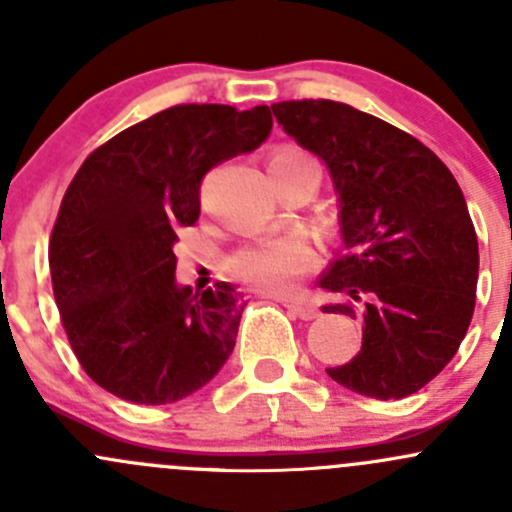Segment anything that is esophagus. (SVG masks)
I'll list each match as a JSON object with an SVG mask.
<instances>
[{
  "instance_id": "obj_1",
  "label": "esophagus",
  "mask_w": 512,
  "mask_h": 512,
  "mask_svg": "<svg viewBox=\"0 0 512 512\" xmlns=\"http://www.w3.org/2000/svg\"><path fill=\"white\" fill-rule=\"evenodd\" d=\"M285 307L289 309V312L292 314H297L299 319H314L317 317V309L312 307V304H307V302H299V299H287L285 302Z\"/></svg>"
}]
</instances>
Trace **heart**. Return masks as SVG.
Returning <instances> with one entry per match:
<instances>
[{"instance_id": "heart-1", "label": "heart", "mask_w": 512, "mask_h": 512, "mask_svg": "<svg viewBox=\"0 0 512 512\" xmlns=\"http://www.w3.org/2000/svg\"><path fill=\"white\" fill-rule=\"evenodd\" d=\"M302 165H314L312 158L292 148L275 153L270 160V170H292ZM314 265H317V255L312 245L299 235L250 242L230 257V270L240 280L260 289H270V292H285Z\"/></svg>"}]
</instances>
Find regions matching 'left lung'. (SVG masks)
I'll use <instances>...</instances> for the list:
<instances>
[{
  "mask_svg": "<svg viewBox=\"0 0 512 512\" xmlns=\"http://www.w3.org/2000/svg\"><path fill=\"white\" fill-rule=\"evenodd\" d=\"M324 160L337 190L342 255L319 285L324 312L361 319V349L327 374L369 399L416 394L461 347L476 307L478 237L443 160L401 128L327 98L272 106Z\"/></svg>",
  "mask_w": 512,
  "mask_h": 512,
  "instance_id": "8db88e82",
  "label": "left lung"
}]
</instances>
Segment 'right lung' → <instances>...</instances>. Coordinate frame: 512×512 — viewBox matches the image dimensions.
Instances as JSON below:
<instances>
[{"label": "right lung", "mask_w": 512, "mask_h": 512, "mask_svg": "<svg viewBox=\"0 0 512 512\" xmlns=\"http://www.w3.org/2000/svg\"><path fill=\"white\" fill-rule=\"evenodd\" d=\"M270 131V106L183 103L113 136L74 175L51 232V285L76 359L108 394L173 404L223 369L245 302L227 282H175V230L198 220L205 173Z\"/></svg>", "instance_id": "obj_1"}]
</instances>
